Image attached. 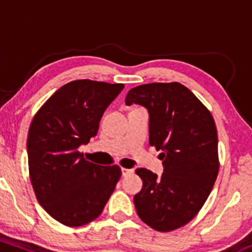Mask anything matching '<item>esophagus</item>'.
I'll list each match as a JSON object with an SVG mask.
<instances>
[{"label":"esophagus","instance_id":"obj_1","mask_svg":"<svg viewBox=\"0 0 252 252\" xmlns=\"http://www.w3.org/2000/svg\"><path fill=\"white\" fill-rule=\"evenodd\" d=\"M134 173V169H129V168H122V175L123 176H128L130 174Z\"/></svg>","mask_w":252,"mask_h":252}]
</instances>
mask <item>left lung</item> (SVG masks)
I'll list each match as a JSON object with an SVG mask.
<instances>
[{
    "label": "left lung",
    "mask_w": 252,
    "mask_h": 252,
    "mask_svg": "<svg viewBox=\"0 0 252 252\" xmlns=\"http://www.w3.org/2000/svg\"><path fill=\"white\" fill-rule=\"evenodd\" d=\"M126 105L140 104L149 112V144L161 150L162 175L146 168L136 174L143 181L134 196L141 220L168 232L192 220L209 198L218 175V135L209 109L180 83L136 86Z\"/></svg>",
    "instance_id": "obj_1"
}]
</instances>
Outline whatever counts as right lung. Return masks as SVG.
<instances>
[{
    "instance_id": "obj_1",
    "label": "right lung",
    "mask_w": 252,
    "mask_h": 252,
    "mask_svg": "<svg viewBox=\"0 0 252 252\" xmlns=\"http://www.w3.org/2000/svg\"><path fill=\"white\" fill-rule=\"evenodd\" d=\"M123 88L73 80L57 90L32 121L27 138L32 186L43 210L66 226L94 220L122 175L117 164L90 162L78 148L97 135L104 111Z\"/></svg>"
}]
</instances>
